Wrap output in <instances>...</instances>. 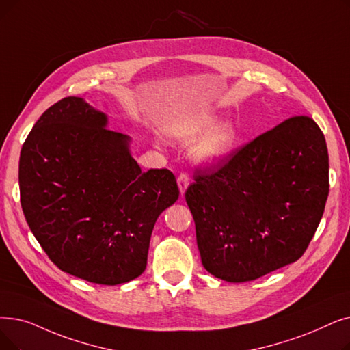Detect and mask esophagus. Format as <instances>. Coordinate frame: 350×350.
Returning a JSON list of instances; mask_svg holds the SVG:
<instances>
[{"label":"esophagus","instance_id":"obj_1","mask_svg":"<svg viewBox=\"0 0 350 350\" xmlns=\"http://www.w3.org/2000/svg\"><path fill=\"white\" fill-rule=\"evenodd\" d=\"M177 185H178L180 193L185 194L186 189H187L189 185H190V176L186 174V173H180L178 177H177Z\"/></svg>","mask_w":350,"mask_h":350}]
</instances>
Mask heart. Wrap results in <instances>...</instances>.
Wrapping results in <instances>:
<instances>
[{"instance_id":"1","label":"heart","mask_w":350,"mask_h":350,"mask_svg":"<svg viewBox=\"0 0 350 350\" xmlns=\"http://www.w3.org/2000/svg\"><path fill=\"white\" fill-rule=\"evenodd\" d=\"M216 120L203 116L178 124L172 130L173 139L183 144L204 141L199 146V154L207 160H219L227 156L236 144V130L230 124H223L216 129Z\"/></svg>"}]
</instances>
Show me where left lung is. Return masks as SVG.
<instances>
[{"label": "left lung", "instance_id": "8db88e82", "mask_svg": "<svg viewBox=\"0 0 350 350\" xmlns=\"http://www.w3.org/2000/svg\"><path fill=\"white\" fill-rule=\"evenodd\" d=\"M193 178L186 202L204 269L252 282L299 260L313 239L329 194L325 135L293 116Z\"/></svg>", "mask_w": 350, "mask_h": 350}]
</instances>
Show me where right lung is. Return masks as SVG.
Segmentation results:
<instances>
[{
    "label": "right lung",
    "mask_w": 350,
    "mask_h": 350,
    "mask_svg": "<svg viewBox=\"0 0 350 350\" xmlns=\"http://www.w3.org/2000/svg\"><path fill=\"white\" fill-rule=\"evenodd\" d=\"M80 97L45 110L18 165L25 220L59 269L97 284L139 278L160 213L178 199L174 174L142 172L129 137Z\"/></svg>",
    "instance_id": "obj_1"
}]
</instances>
